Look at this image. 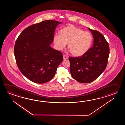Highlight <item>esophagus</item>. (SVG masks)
<instances>
[{
	"instance_id": "obj_1",
	"label": "esophagus",
	"mask_w": 125,
	"mask_h": 125,
	"mask_svg": "<svg viewBox=\"0 0 125 125\" xmlns=\"http://www.w3.org/2000/svg\"><path fill=\"white\" fill-rule=\"evenodd\" d=\"M63 59L64 60H66V59H68V57L66 55H63Z\"/></svg>"
}]
</instances>
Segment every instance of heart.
<instances>
[{
    "mask_svg": "<svg viewBox=\"0 0 125 125\" xmlns=\"http://www.w3.org/2000/svg\"><path fill=\"white\" fill-rule=\"evenodd\" d=\"M93 37L89 32L84 31L73 25L65 27L60 30V35L53 36V42L56 49L62 51L67 47L72 54L81 56L86 53L90 48Z\"/></svg>",
    "mask_w": 125,
    "mask_h": 125,
    "instance_id": "obj_1",
    "label": "heart"
}]
</instances>
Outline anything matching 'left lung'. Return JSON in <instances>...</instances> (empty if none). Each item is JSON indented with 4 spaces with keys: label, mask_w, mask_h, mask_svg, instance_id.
I'll use <instances>...</instances> for the list:
<instances>
[{
    "label": "left lung",
    "mask_w": 125,
    "mask_h": 125,
    "mask_svg": "<svg viewBox=\"0 0 125 125\" xmlns=\"http://www.w3.org/2000/svg\"><path fill=\"white\" fill-rule=\"evenodd\" d=\"M93 37L92 48L79 57L69 58L70 70L72 78L81 83L96 80L106 68L109 53V44L104 36L88 28Z\"/></svg>",
    "instance_id": "left-lung-1"
}]
</instances>
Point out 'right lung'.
I'll list each match as a JSON object with an SVG mask.
<instances>
[{
  "mask_svg": "<svg viewBox=\"0 0 125 125\" xmlns=\"http://www.w3.org/2000/svg\"><path fill=\"white\" fill-rule=\"evenodd\" d=\"M63 23L42 21L27 27L17 38L14 55L19 70L33 82L44 83L53 78L63 61L62 53L52 48L54 31Z\"/></svg>",
  "mask_w": 125,
  "mask_h": 125,
  "instance_id": "obj_1",
  "label": "right lung"
}]
</instances>
